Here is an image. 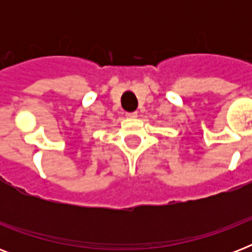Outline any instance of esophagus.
I'll list each match as a JSON object with an SVG mask.
<instances>
[{
  "instance_id": "obj_1",
  "label": "esophagus",
  "mask_w": 252,
  "mask_h": 252,
  "mask_svg": "<svg viewBox=\"0 0 252 252\" xmlns=\"http://www.w3.org/2000/svg\"><path fill=\"white\" fill-rule=\"evenodd\" d=\"M126 116L128 119H136L137 118V112H126Z\"/></svg>"
}]
</instances>
